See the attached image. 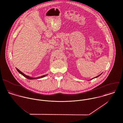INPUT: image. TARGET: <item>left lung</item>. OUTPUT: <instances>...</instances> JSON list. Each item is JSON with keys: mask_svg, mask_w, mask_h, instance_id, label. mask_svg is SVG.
Returning <instances> with one entry per match:
<instances>
[{"mask_svg": "<svg viewBox=\"0 0 123 123\" xmlns=\"http://www.w3.org/2000/svg\"><path fill=\"white\" fill-rule=\"evenodd\" d=\"M102 74H102H99V75H98V76H96V77H94V78H92V79H91V80H92V79H94V78H97V77H99V76H100V75H101V74Z\"/></svg>", "mask_w": 123, "mask_h": 123, "instance_id": "obj_1", "label": "left lung"}]
</instances>
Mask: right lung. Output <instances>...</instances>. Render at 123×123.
I'll return each instance as SVG.
<instances>
[{
    "mask_svg": "<svg viewBox=\"0 0 123 123\" xmlns=\"http://www.w3.org/2000/svg\"><path fill=\"white\" fill-rule=\"evenodd\" d=\"M16 68L17 70L18 71V72L20 74H21V75H22L23 76H24L25 77H26V78H27V79H30V80H34V79H40V78H43V77H44L48 75V74L43 75H42V76H39V77H31V76H28V75H26L25 74H24V73H23L22 72H21L20 70H19L18 68Z\"/></svg>",
    "mask_w": 123,
    "mask_h": 123,
    "instance_id": "obj_1",
    "label": "right lung"
}]
</instances>
